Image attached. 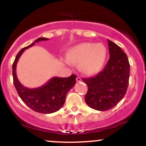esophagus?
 Instances as JSON below:
<instances>
[{"label": "esophagus", "instance_id": "esophagus-1", "mask_svg": "<svg viewBox=\"0 0 146 146\" xmlns=\"http://www.w3.org/2000/svg\"><path fill=\"white\" fill-rule=\"evenodd\" d=\"M76 81L78 82H80L82 81V79L80 78V77H78V78H76Z\"/></svg>", "mask_w": 146, "mask_h": 146}]
</instances>
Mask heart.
Instances as JSON below:
<instances>
[{"label": "heart", "instance_id": "b5f03b06", "mask_svg": "<svg viewBox=\"0 0 146 146\" xmlns=\"http://www.w3.org/2000/svg\"><path fill=\"white\" fill-rule=\"evenodd\" d=\"M107 56L106 46L102 43L83 42L70 50L67 60L71 63H80V68L86 75H93L102 69Z\"/></svg>", "mask_w": 146, "mask_h": 146}]
</instances>
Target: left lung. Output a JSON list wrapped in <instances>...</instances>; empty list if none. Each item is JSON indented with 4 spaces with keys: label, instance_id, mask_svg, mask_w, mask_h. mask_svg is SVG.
Here are the masks:
<instances>
[{
    "label": "left lung",
    "instance_id": "left-lung-1",
    "mask_svg": "<svg viewBox=\"0 0 146 146\" xmlns=\"http://www.w3.org/2000/svg\"><path fill=\"white\" fill-rule=\"evenodd\" d=\"M108 43L110 59L104 68L93 78L82 79L88 86L85 102L100 111L113 108L123 98L130 77L127 55L115 43L109 40Z\"/></svg>",
    "mask_w": 146,
    "mask_h": 146
}]
</instances>
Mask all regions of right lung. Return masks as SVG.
Returning a JSON list of instances; mask_svg holds the SVG:
<instances>
[{
    "instance_id": "obj_1",
    "label": "right lung",
    "mask_w": 146,
    "mask_h": 146,
    "mask_svg": "<svg viewBox=\"0 0 146 146\" xmlns=\"http://www.w3.org/2000/svg\"><path fill=\"white\" fill-rule=\"evenodd\" d=\"M48 38H39L32 44L23 48L18 52L13 63L12 74L14 84L21 100L31 109L40 113L50 114L58 111L65 102L66 94L76 83L75 75L68 78L54 77L43 86L35 88H29L23 86L16 76V64L20 57L27 48L33 46L40 41L48 40Z\"/></svg>"
}]
</instances>
